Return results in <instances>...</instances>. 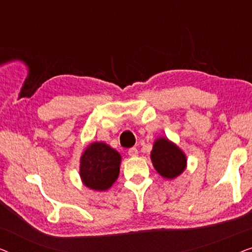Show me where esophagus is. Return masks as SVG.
Here are the masks:
<instances>
[{"mask_svg": "<svg viewBox=\"0 0 252 252\" xmlns=\"http://www.w3.org/2000/svg\"><path fill=\"white\" fill-rule=\"evenodd\" d=\"M128 155L130 157H136L137 155H139V151H137L136 148H130V149H128Z\"/></svg>", "mask_w": 252, "mask_h": 252, "instance_id": "34e87169", "label": "esophagus"}]
</instances>
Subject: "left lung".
<instances>
[{
  "label": "left lung",
  "instance_id": "1",
  "mask_svg": "<svg viewBox=\"0 0 252 252\" xmlns=\"http://www.w3.org/2000/svg\"><path fill=\"white\" fill-rule=\"evenodd\" d=\"M151 160L161 177L173 179L180 175L186 168L185 154L165 137L158 139L151 151Z\"/></svg>",
  "mask_w": 252,
  "mask_h": 252
}]
</instances>
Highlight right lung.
Masks as SVG:
<instances>
[{"instance_id": "right-lung-1", "label": "right lung", "mask_w": 252, "mask_h": 252, "mask_svg": "<svg viewBox=\"0 0 252 252\" xmlns=\"http://www.w3.org/2000/svg\"><path fill=\"white\" fill-rule=\"evenodd\" d=\"M119 153L108 144L94 142L87 147L80 160V177L93 190H106L119 175Z\"/></svg>"}]
</instances>
